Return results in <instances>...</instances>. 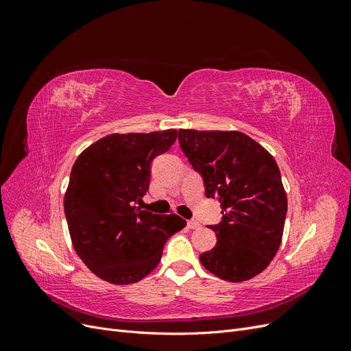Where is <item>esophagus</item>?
<instances>
[{
    "label": "esophagus",
    "instance_id": "esophagus-1",
    "mask_svg": "<svg viewBox=\"0 0 351 351\" xmlns=\"http://www.w3.org/2000/svg\"><path fill=\"white\" fill-rule=\"evenodd\" d=\"M187 227L189 228H192V230H197V228H200V224H199V222L197 221H187Z\"/></svg>",
    "mask_w": 351,
    "mask_h": 351
}]
</instances>
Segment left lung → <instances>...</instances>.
<instances>
[{"mask_svg": "<svg viewBox=\"0 0 351 351\" xmlns=\"http://www.w3.org/2000/svg\"><path fill=\"white\" fill-rule=\"evenodd\" d=\"M190 164L202 174L205 193L221 204L215 247L200 263L230 282L252 280L268 267L282 240L287 193L280 168L262 145L241 132L178 130Z\"/></svg>", "mask_w": 351, "mask_h": 351, "instance_id": "left-lung-1", "label": "left lung"}]
</instances>
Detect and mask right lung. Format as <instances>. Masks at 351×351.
Returning a JSON list of instances; mask_svg holds the SVG:
<instances>
[{
    "label": "right lung",
    "instance_id": "1",
    "mask_svg": "<svg viewBox=\"0 0 351 351\" xmlns=\"http://www.w3.org/2000/svg\"><path fill=\"white\" fill-rule=\"evenodd\" d=\"M177 130L112 133L76 159L64 195L73 247L101 280L127 285L151 274L168 237L186 227L176 214L141 210L149 189L151 162L167 152Z\"/></svg>",
    "mask_w": 351,
    "mask_h": 351
}]
</instances>
